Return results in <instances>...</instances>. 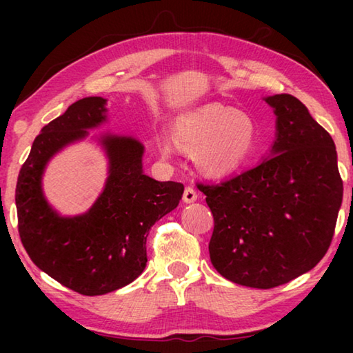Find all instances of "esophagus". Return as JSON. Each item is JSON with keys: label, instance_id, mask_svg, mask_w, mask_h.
Segmentation results:
<instances>
[{"label": "esophagus", "instance_id": "1", "mask_svg": "<svg viewBox=\"0 0 353 353\" xmlns=\"http://www.w3.org/2000/svg\"><path fill=\"white\" fill-rule=\"evenodd\" d=\"M183 202H187V204H191V202H194L198 199V193H196V190L193 187H187L183 190V196H182Z\"/></svg>", "mask_w": 353, "mask_h": 353}]
</instances>
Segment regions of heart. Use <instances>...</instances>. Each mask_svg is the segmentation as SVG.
Returning <instances> with one entry per match:
<instances>
[{"label": "heart", "mask_w": 353, "mask_h": 353, "mask_svg": "<svg viewBox=\"0 0 353 353\" xmlns=\"http://www.w3.org/2000/svg\"><path fill=\"white\" fill-rule=\"evenodd\" d=\"M174 140L185 152L199 154L204 170L227 172L252 157L259 145V130L248 113L229 105L208 104L176 119ZM160 151L166 157L171 155V141H160Z\"/></svg>", "instance_id": "b5f03b06"}]
</instances>
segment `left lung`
I'll use <instances>...</instances> for the list:
<instances>
[{"label":"left lung","mask_w":353,"mask_h":353,"mask_svg":"<svg viewBox=\"0 0 353 353\" xmlns=\"http://www.w3.org/2000/svg\"><path fill=\"white\" fill-rule=\"evenodd\" d=\"M266 103L277 115L272 157L218 183H198L214 221L208 243L214 270L261 290L318 265L343 201L330 134L291 94H274Z\"/></svg>","instance_id":"1"}]
</instances>
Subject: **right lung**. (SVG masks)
<instances>
[{
	"mask_svg": "<svg viewBox=\"0 0 353 353\" xmlns=\"http://www.w3.org/2000/svg\"><path fill=\"white\" fill-rule=\"evenodd\" d=\"M105 99L83 98L41 129L23 163L15 188L19 234L28 255L48 276L83 296H101L129 285L146 266V236L155 221L182 199L181 182L143 174L140 141L103 139L110 176L82 216L61 218L41 193L45 165L59 149L83 139L104 121Z\"/></svg>",
	"mask_w": 353,
	"mask_h": 353,
	"instance_id": "obj_1",
	"label": "right lung"
}]
</instances>
